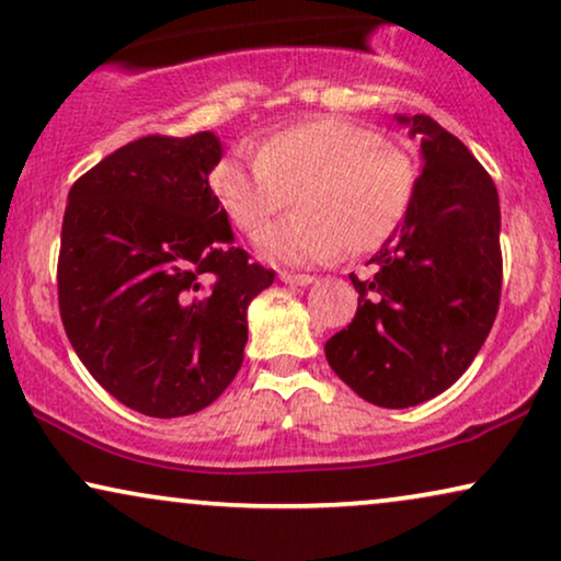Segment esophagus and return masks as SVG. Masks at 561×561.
<instances>
[{
	"mask_svg": "<svg viewBox=\"0 0 561 561\" xmlns=\"http://www.w3.org/2000/svg\"><path fill=\"white\" fill-rule=\"evenodd\" d=\"M280 280H283V283H290V286H309V283H313V275H309V273H288V271H283V273H280Z\"/></svg>",
	"mask_w": 561,
	"mask_h": 561,
	"instance_id": "1",
	"label": "esophagus"
}]
</instances>
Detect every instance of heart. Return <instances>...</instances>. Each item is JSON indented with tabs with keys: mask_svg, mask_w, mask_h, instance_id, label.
Returning a JSON list of instances; mask_svg holds the SVG:
<instances>
[{
	"mask_svg": "<svg viewBox=\"0 0 561 561\" xmlns=\"http://www.w3.org/2000/svg\"><path fill=\"white\" fill-rule=\"evenodd\" d=\"M416 160L370 127L317 117L283 127L255 158H221L211 188L232 225L257 232L296 196L298 211L257 237L283 263H329L380 248L401 227L416 196Z\"/></svg>",
	"mask_w": 561,
	"mask_h": 561,
	"instance_id": "1",
	"label": "heart"
}]
</instances>
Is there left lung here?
Returning a JSON list of instances; mask_svg holds the SVG:
<instances>
[{"mask_svg": "<svg viewBox=\"0 0 561 561\" xmlns=\"http://www.w3.org/2000/svg\"><path fill=\"white\" fill-rule=\"evenodd\" d=\"M421 140L416 196L375 252L347 329L324 344L359 398L409 409L447 390L478 355L501 304V206L485 168L426 114L401 117Z\"/></svg>", "mask_w": 561, "mask_h": 561, "instance_id": "left-lung-1", "label": "left lung"}]
</instances>
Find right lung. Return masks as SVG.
<instances>
[{
	"instance_id": "1",
	"label": "right lung",
	"mask_w": 561,
	"mask_h": 561,
	"mask_svg": "<svg viewBox=\"0 0 561 561\" xmlns=\"http://www.w3.org/2000/svg\"><path fill=\"white\" fill-rule=\"evenodd\" d=\"M211 133L148 135L114 150L68 194L58 309L99 386L145 416L206 409L234 380L248 304L275 280L232 242L209 186Z\"/></svg>"
}]
</instances>
